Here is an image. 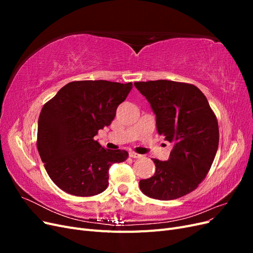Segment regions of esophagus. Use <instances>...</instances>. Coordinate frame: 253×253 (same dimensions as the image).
Instances as JSON below:
<instances>
[{
	"label": "esophagus",
	"instance_id": "34e87169",
	"mask_svg": "<svg viewBox=\"0 0 253 253\" xmlns=\"http://www.w3.org/2000/svg\"><path fill=\"white\" fill-rule=\"evenodd\" d=\"M129 157L132 158H140L141 155L138 154V153H135V152H129Z\"/></svg>",
	"mask_w": 253,
	"mask_h": 253
}]
</instances>
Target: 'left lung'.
<instances>
[{"mask_svg": "<svg viewBox=\"0 0 253 253\" xmlns=\"http://www.w3.org/2000/svg\"><path fill=\"white\" fill-rule=\"evenodd\" d=\"M156 115L158 134L173 142L168 162L153 159L156 172L141 179L142 193L171 201L194 191L216 155L218 122L203 91L193 84L169 80L135 82Z\"/></svg>", "mask_w": 253, "mask_h": 253, "instance_id": "1", "label": "left lung"}]
</instances>
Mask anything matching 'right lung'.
<instances>
[{
  "mask_svg": "<svg viewBox=\"0 0 253 253\" xmlns=\"http://www.w3.org/2000/svg\"><path fill=\"white\" fill-rule=\"evenodd\" d=\"M132 87V82L73 81L43 105L37 148L50 179L64 192L76 196L103 192L111 165L126 160V151L105 149L94 137L111 125Z\"/></svg>",
  "mask_w": 253,
  "mask_h": 253,
  "instance_id": "add662e5",
  "label": "right lung"
}]
</instances>
